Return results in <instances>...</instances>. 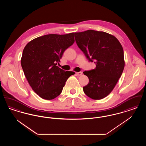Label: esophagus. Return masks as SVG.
Masks as SVG:
<instances>
[{
  "instance_id": "1",
  "label": "esophagus",
  "mask_w": 146,
  "mask_h": 146,
  "mask_svg": "<svg viewBox=\"0 0 146 146\" xmlns=\"http://www.w3.org/2000/svg\"><path fill=\"white\" fill-rule=\"evenodd\" d=\"M82 74H83V73L82 72H76V74L77 76H81V75H82Z\"/></svg>"
}]
</instances>
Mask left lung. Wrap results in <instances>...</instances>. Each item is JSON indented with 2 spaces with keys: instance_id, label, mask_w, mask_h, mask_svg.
<instances>
[{
  "instance_id": "1",
  "label": "left lung",
  "mask_w": 146,
  "mask_h": 146,
  "mask_svg": "<svg viewBox=\"0 0 146 146\" xmlns=\"http://www.w3.org/2000/svg\"><path fill=\"white\" fill-rule=\"evenodd\" d=\"M74 36L78 46L96 66L95 70L83 72L89 79L84 92L92 99H102L113 90L123 72V47L114 36L104 32L88 30L74 33Z\"/></svg>"
}]
</instances>
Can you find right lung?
I'll use <instances>...</instances> for the list:
<instances>
[{
    "label": "right lung",
    "instance_id": "add662e5",
    "mask_svg": "<svg viewBox=\"0 0 146 146\" xmlns=\"http://www.w3.org/2000/svg\"><path fill=\"white\" fill-rule=\"evenodd\" d=\"M74 42V33L45 35L29 42L23 49L21 63L33 90L45 100L60 95L65 83L74 72L61 69L60 62L65 50Z\"/></svg>",
    "mask_w": 146,
    "mask_h": 146
}]
</instances>
